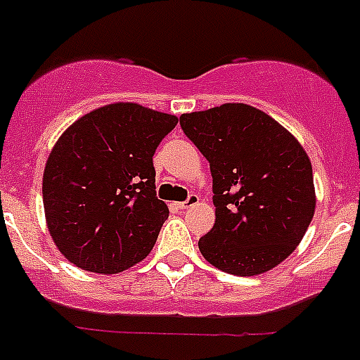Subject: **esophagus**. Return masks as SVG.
Masks as SVG:
<instances>
[{"mask_svg":"<svg viewBox=\"0 0 360 360\" xmlns=\"http://www.w3.org/2000/svg\"><path fill=\"white\" fill-rule=\"evenodd\" d=\"M198 203H199V195L190 194L186 201H183V203H177V205H179V208H192V207H195Z\"/></svg>","mask_w":360,"mask_h":360,"instance_id":"obj_1","label":"esophagus"}]
</instances>
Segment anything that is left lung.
<instances>
[{"mask_svg": "<svg viewBox=\"0 0 360 360\" xmlns=\"http://www.w3.org/2000/svg\"><path fill=\"white\" fill-rule=\"evenodd\" d=\"M179 120L212 172L216 223L199 240L205 259L236 276L282 264L315 214L306 150L282 124L249 104H221Z\"/></svg>", "mask_w": 360, "mask_h": 360, "instance_id": "1", "label": "left lung"}]
</instances>
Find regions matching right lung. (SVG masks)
<instances>
[{
    "label": "right lung",
    "instance_id": "add662e5",
    "mask_svg": "<svg viewBox=\"0 0 360 360\" xmlns=\"http://www.w3.org/2000/svg\"><path fill=\"white\" fill-rule=\"evenodd\" d=\"M175 124V115L115 102L60 135L41 194L51 238L71 264L115 274L150 255L168 217L155 195L153 153Z\"/></svg>",
    "mask_w": 360,
    "mask_h": 360
}]
</instances>
